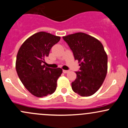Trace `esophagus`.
Returning a JSON list of instances; mask_svg holds the SVG:
<instances>
[{
  "mask_svg": "<svg viewBox=\"0 0 128 128\" xmlns=\"http://www.w3.org/2000/svg\"><path fill=\"white\" fill-rule=\"evenodd\" d=\"M63 73H64V74H68V72H69V70H63Z\"/></svg>",
  "mask_w": 128,
  "mask_h": 128,
  "instance_id": "obj_1",
  "label": "esophagus"
}]
</instances>
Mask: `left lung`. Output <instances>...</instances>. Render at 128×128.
Returning a JSON list of instances; mask_svg holds the SVG:
<instances>
[{
  "label": "left lung",
  "mask_w": 128,
  "mask_h": 128,
  "mask_svg": "<svg viewBox=\"0 0 128 128\" xmlns=\"http://www.w3.org/2000/svg\"><path fill=\"white\" fill-rule=\"evenodd\" d=\"M72 51L80 68L72 82V90L81 96L94 94L102 84L107 72V55L102 44L86 34L78 32L62 37Z\"/></svg>",
  "instance_id": "1"
}]
</instances>
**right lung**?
<instances>
[{"mask_svg":"<svg viewBox=\"0 0 128 128\" xmlns=\"http://www.w3.org/2000/svg\"><path fill=\"white\" fill-rule=\"evenodd\" d=\"M60 38L45 32H37L26 40L19 50L16 70L25 88L34 96H46L56 90L62 70L46 68L43 63Z\"/></svg>","mask_w":128,"mask_h":128,"instance_id":"right-lung-1","label":"right lung"}]
</instances>
